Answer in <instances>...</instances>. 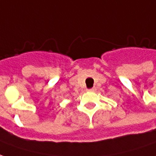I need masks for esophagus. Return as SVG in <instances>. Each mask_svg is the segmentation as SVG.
Returning <instances> with one entry per match:
<instances>
[{"label": "esophagus", "instance_id": "esophagus-1", "mask_svg": "<svg viewBox=\"0 0 156 156\" xmlns=\"http://www.w3.org/2000/svg\"><path fill=\"white\" fill-rule=\"evenodd\" d=\"M95 90H96L95 88H91V89H89V90H88V91L93 92V91H95Z\"/></svg>", "mask_w": 156, "mask_h": 156}]
</instances>
